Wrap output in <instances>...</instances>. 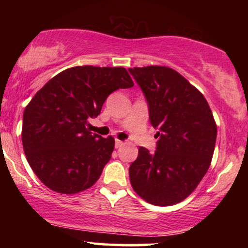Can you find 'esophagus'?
<instances>
[{"mask_svg":"<svg viewBox=\"0 0 248 248\" xmlns=\"http://www.w3.org/2000/svg\"><path fill=\"white\" fill-rule=\"evenodd\" d=\"M123 145H124V142H123V141H121V140H115V148H116V149L123 147Z\"/></svg>","mask_w":248,"mask_h":248,"instance_id":"obj_1","label":"esophagus"}]
</instances>
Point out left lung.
Masks as SVG:
<instances>
[{"label":"left lung","mask_w":248,"mask_h":248,"mask_svg":"<svg viewBox=\"0 0 248 248\" xmlns=\"http://www.w3.org/2000/svg\"><path fill=\"white\" fill-rule=\"evenodd\" d=\"M128 71L148 101L151 125L159 130L155 154L141 147L131 164V185L151 204H176L208 171L217 140L215 118L204 96L177 71L159 65Z\"/></svg>","instance_id":"1"}]
</instances>
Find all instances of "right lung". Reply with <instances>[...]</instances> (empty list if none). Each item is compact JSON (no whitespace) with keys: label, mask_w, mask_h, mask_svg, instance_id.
<instances>
[{"label":"right lung","mask_w":248,"mask_h":248,"mask_svg":"<svg viewBox=\"0 0 248 248\" xmlns=\"http://www.w3.org/2000/svg\"><path fill=\"white\" fill-rule=\"evenodd\" d=\"M124 67L74 66L52 78L23 113L22 144L40 182L62 194L89 188L114 150L113 137L88 130L111 93L133 87Z\"/></svg>","instance_id":"add662e5"}]
</instances>
